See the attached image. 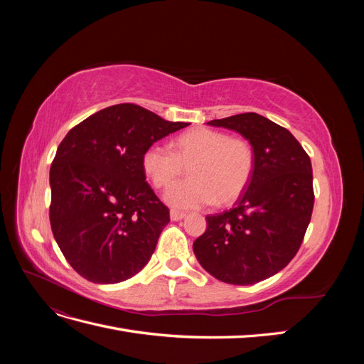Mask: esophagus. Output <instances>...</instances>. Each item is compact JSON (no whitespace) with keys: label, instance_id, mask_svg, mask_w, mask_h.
Masks as SVG:
<instances>
[{"label":"esophagus","instance_id":"esophagus-1","mask_svg":"<svg viewBox=\"0 0 364 364\" xmlns=\"http://www.w3.org/2000/svg\"><path fill=\"white\" fill-rule=\"evenodd\" d=\"M185 217H186V213L176 211V209H171V211H170V218L173 220V222H179V220H182Z\"/></svg>","mask_w":364,"mask_h":364}]
</instances>
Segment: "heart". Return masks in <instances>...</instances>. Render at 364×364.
Masks as SVG:
<instances>
[{
  "mask_svg": "<svg viewBox=\"0 0 364 364\" xmlns=\"http://www.w3.org/2000/svg\"><path fill=\"white\" fill-rule=\"evenodd\" d=\"M142 171L156 188H165L188 167L191 178L173 183L165 200L174 208H197L237 200L255 170L250 142L213 129H193L174 139V151L155 142L141 158Z\"/></svg>",
  "mask_w": 364,
  "mask_h": 364,
  "instance_id": "b5f03b06",
  "label": "heart"
}]
</instances>
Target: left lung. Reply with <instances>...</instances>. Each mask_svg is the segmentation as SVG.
I'll return each instance as SVG.
<instances>
[{
  "instance_id": "left-lung-1",
  "label": "left lung",
  "mask_w": 364,
  "mask_h": 364,
  "mask_svg": "<svg viewBox=\"0 0 364 364\" xmlns=\"http://www.w3.org/2000/svg\"><path fill=\"white\" fill-rule=\"evenodd\" d=\"M208 124L245 136L255 170L232 209L206 215L194 255L218 281L257 284L287 266L302 245L314 205L311 161L287 129L255 112Z\"/></svg>"
}]
</instances>
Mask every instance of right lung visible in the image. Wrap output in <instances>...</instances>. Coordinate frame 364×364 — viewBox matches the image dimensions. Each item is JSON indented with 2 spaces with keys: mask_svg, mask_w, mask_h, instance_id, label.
Masks as SVG:
<instances>
[{
  "mask_svg": "<svg viewBox=\"0 0 364 364\" xmlns=\"http://www.w3.org/2000/svg\"><path fill=\"white\" fill-rule=\"evenodd\" d=\"M186 126L123 103L87 117L63 138L50 168V223L80 277L117 284L149 262L170 213L146 182L141 158Z\"/></svg>",
  "mask_w": 364,
  "mask_h": 364,
  "instance_id": "obj_1",
  "label": "right lung"
}]
</instances>
